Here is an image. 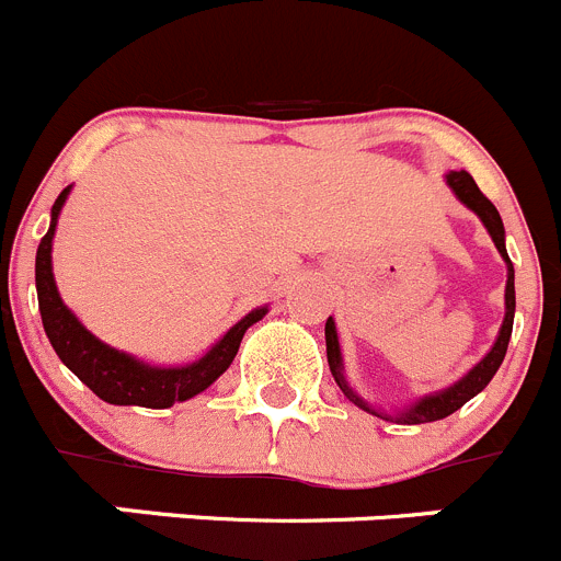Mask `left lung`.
<instances>
[{
    "mask_svg": "<svg viewBox=\"0 0 561 561\" xmlns=\"http://www.w3.org/2000/svg\"><path fill=\"white\" fill-rule=\"evenodd\" d=\"M446 184H449L451 192L460 197L462 204H466L468 209H471L473 215H477L479 220L484 222L488 233L493 237L495 248H499L501 259L506 261V291H504L506 313H504V324H501L499 339H495L493 350H490L488 355H484L482 360H479V364L473 366V369L468 371L466 377H462V380H457L455 386H449V388H444V391L430 393V397L419 399V402L410 404L404 413L386 415V413H380V410L371 408L369 402H364V399L357 397V393L352 391L350 386H346L344 364H341V350H339V333H335L333 317H330L328 324H324V341H328V364H330V371H333L335 382H339V388L344 391V397L350 399V402H355L357 408L369 410L371 415H380V419H397L399 424H426V421H440V419H446V415L455 413V410H460L462 404H466L468 399L477 397L479 391H484V386L493 380V375L499 371L501 360H504L506 344H510V335H512V319H515V270H512V261H510V255H506L504 222H501L499 209H495L488 197L482 195V190L477 186V181H473L471 173H466V170H451V173H446Z\"/></svg>",
    "mask_w": 561,
    "mask_h": 561,
    "instance_id": "left-lung-1",
    "label": "left lung"
}]
</instances>
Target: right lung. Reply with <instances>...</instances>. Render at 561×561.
<instances>
[{"label":"right lung","mask_w":561,"mask_h":561,"mask_svg":"<svg viewBox=\"0 0 561 561\" xmlns=\"http://www.w3.org/2000/svg\"><path fill=\"white\" fill-rule=\"evenodd\" d=\"M71 186L60 192V197L51 206V226L46 237L37 244L35 255V286H37V308L44 319V330L49 335L51 346L60 355L62 364L90 388L99 399L110 404H137V408L164 410L175 402L197 397L211 386L222 371L231 366L237 357L242 335L250 324L264 319L266 306L255 308L248 317L239 319L201 360L186 366H148L137 357L126 355L121 350H112L110 344L95 339L77 317L66 308L51 272V239H55L57 217L66 204Z\"/></svg>","instance_id":"add662e5"}]
</instances>
